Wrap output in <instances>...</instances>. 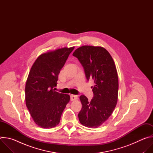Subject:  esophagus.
<instances>
[{
  "label": "esophagus",
  "instance_id": "obj_1",
  "mask_svg": "<svg viewBox=\"0 0 153 153\" xmlns=\"http://www.w3.org/2000/svg\"><path fill=\"white\" fill-rule=\"evenodd\" d=\"M70 98H71V101H74V100H76L77 99V96H76V95H71L70 96Z\"/></svg>",
  "mask_w": 153,
  "mask_h": 153
}]
</instances>
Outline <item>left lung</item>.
<instances>
[{"mask_svg":"<svg viewBox=\"0 0 153 153\" xmlns=\"http://www.w3.org/2000/svg\"><path fill=\"white\" fill-rule=\"evenodd\" d=\"M73 56L83 67L86 79H93V98L88 101L80 96L82 109L78 114L85 126L95 128L112 114L118 99L119 80L114 62L108 51L101 47L85 45L76 49Z\"/></svg>","mask_w":153,"mask_h":153,"instance_id":"left-lung-1","label":"left lung"}]
</instances>
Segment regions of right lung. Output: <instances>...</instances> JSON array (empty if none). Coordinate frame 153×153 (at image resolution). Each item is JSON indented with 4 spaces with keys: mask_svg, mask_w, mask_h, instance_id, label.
<instances>
[{
    "mask_svg": "<svg viewBox=\"0 0 153 153\" xmlns=\"http://www.w3.org/2000/svg\"><path fill=\"white\" fill-rule=\"evenodd\" d=\"M74 47L60 48L40 55L30 70L25 85V102L34 122L51 128L60 122L70 100L68 94L55 91L58 75Z\"/></svg>",
    "mask_w": 153,
    "mask_h": 153,
    "instance_id": "add662e5",
    "label": "right lung"
}]
</instances>
